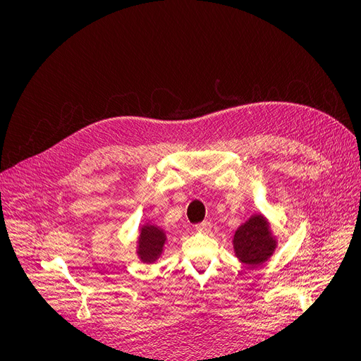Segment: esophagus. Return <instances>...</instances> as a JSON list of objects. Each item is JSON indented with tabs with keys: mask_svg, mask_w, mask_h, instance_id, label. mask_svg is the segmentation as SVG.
I'll return each mask as SVG.
<instances>
[{
	"mask_svg": "<svg viewBox=\"0 0 361 361\" xmlns=\"http://www.w3.org/2000/svg\"><path fill=\"white\" fill-rule=\"evenodd\" d=\"M195 231L199 232H203V233H209L212 231V223L209 220H204L199 224H195Z\"/></svg>",
	"mask_w": 361,
	"mask_h": 361,
	"instance_id": "1",
	"label": "esophagus"
}]
</instances>
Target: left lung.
<instances>
[{"instance_id": "left-lung-1", "label": "left lung", "mask_w": 361, "mask_h": 361, "mask_svg": "<svg viewBox=\"0 0 361 361\" xmlns=\"http://www.w3.org/2000/svg\"><path fill=\"white\" fill-rule=\"evenodd\" d=\"M233 245L238 257L249 267L264 264L276 247L269 224L260 214L250 217L238 228Z\"/></svg>"}]
</instances>
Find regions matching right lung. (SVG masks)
Wrapping results in <instances>:
<instances>
[{
    "mask_svg": "<svg viewBox=\"0 0 361 361\" xmlns=\"http://www.w3.org/2000/svg\"><path fill=\"white\" fill-rule=\"evenodd\" d=\"M166 243V235L161 228L155 226H144L138 240V255L142 262L151 264L162 252V246Z\"/></svg>",
    "mask_w": 361,
    "mask_h": 361,
    "instance_id": "obj_1",
    "label": "right lung"
}]
</instances>
